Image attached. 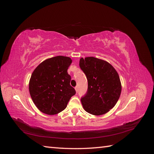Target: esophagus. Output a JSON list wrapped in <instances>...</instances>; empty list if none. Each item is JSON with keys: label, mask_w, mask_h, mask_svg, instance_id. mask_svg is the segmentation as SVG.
Segmentation results:
<instances>
[{"label": "esophagus", "mask_w": 154, "mask_h": 154, "mask_svg": "<svg viewBox=\"0 0 154 154\" xmlns=\"http://www.w3.org/2000/svg\"><path fill=\"white\" fill-rule=\"evenodd\" d=\"M75 90H76V92H78V87H75Z\"/></svg>", "instance_id": "esophagus-1"}]
</instances>
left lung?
I'll return each mask as SVG.
<instances>
[{"label": "left lung", "instance_id": "obj_1", "mask_svg": "<svg viewBox=\"0 0 154 154\" xmlns=\"http://www.w3.org/2000/svg\"><path fill=\"white\" fill-rule=\"evenodd\" d=\"M80 67L88 81L87 91L81 98L83 109L95 116L108 112L122 92L118 73L109 62L91 57L80 58Z\"/></svg>", "mask_w": 154, "mask_h": 154}]
</instances>
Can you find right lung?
<instances>
[{"instance_id":"right-lung-1","label":"right lung","mask_w":154,"mask_h":154,"mask_svg":"<svg viewBox=\"0 0 154 154\" xmlns=\"http://www.w3.org/2000/svg\"><path fill=\"white\" fill-rule=\"evenodd\" d=\"M71 58L57 56L44 60L32 72L29 90L32 101L42 112L54 115L66 108L76 91L70 85L67 69Z\"/></svg>"}]
</instances>
